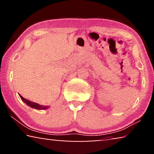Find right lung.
I'll return each mask as SVG.
<instances>
[{"instance_id": "right-lung-1", "label": "right lung", "mask_w": 154, "mask_h": 154, "mask_svg": "<svg viewBox=\"0 0 154 154\" xmlns=\"http://www.w3.org/2000/svg\"><path fill=\"white\" fill-rule=\"evenodd\" d=\"M20 97L21 98V99H22V101H24V102L27 105H28L32 108L36 109H47L49 108L48 106H43V105H39V104H38V103H33V102H32V101L28 100H27V99H26L24 97H22V96L20 94Z\"/></svg>"}]
</instances>
